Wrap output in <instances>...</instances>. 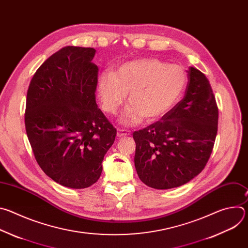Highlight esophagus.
<instances>
[{
    "instance_id": "obj_1",
    "label": "esophagus",
    "mask_w": 248,
    "mask_h": 248,
    "mask_svg": "<svg viewBox=\"0 0 248 248\" xmlns=\"http://www.w3.org/2000/svg\"><path fill=\"white\" fill-rule=\"evenodd\" d=\"M130 132L128 130L123 129V128H118V137H125V136H129Z\"/></svg>"
}]
</instances>
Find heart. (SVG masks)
Returning a JSON list of instances; mask_svg holds the SVG:
<instances>
[{
	"label": "heart",
	"mask_w": 248,
	"mask_h": 248,
	"mask_svg": "<svg viewBox=\"0 0 248 248\" xmlns=\"http://www.w3.org/2000/svg\"><path fill=\"white\" fill-rule=\"evenodd\" d=\"M187 75L183 66L169 64L155 58L130 61L121 64L115 75L103 74L97 93L104 111L116 114L128 103L122 123L130 126L141 121L155 122L168 114L186 89Z\"/></svg>",
	"instance_id": "b5f03b06"
}]
</instances>
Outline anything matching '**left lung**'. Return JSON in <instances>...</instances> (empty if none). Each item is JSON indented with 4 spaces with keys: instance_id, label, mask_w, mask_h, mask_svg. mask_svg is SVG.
I'll return each mask as SVG.
<instances>
[{
    "instance_id": "obj_1",
    "label": "left lung",
    "mask_w": 248,
    "mask_h": 248,
    "mask_svg": "<svg viewBox=\"0 0 248 248\" xmlns=\"http://www.w3.org/2000/svg\"><path fill=\"white\" fill-rule=\"evenodd\" d=\"M185 97L164 117L133 132L134 165L141 182L170 189L191 181L205 168L213 150L219 111L207 78L187 70Z\"/></svg>"
}]
</instances>
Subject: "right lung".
<instances>
[{
	"label": "right lung",
	"mask_w": 248,
	"mask_h": 248,
	"mask_svg": "<svg viewBox=\"0 0 248 248\" xmlns=\"http://www.w3.org/2000/svg\"><path fill=\"white\" fill-rule=\"evenodd\" d=\"M95 52L59 50L40 65L27 90L24 123L34 157L49 178L70 188L99 180L117 134L96 104Z\"/></svg>",
	"instance_id": "1"
}]
</instances>
